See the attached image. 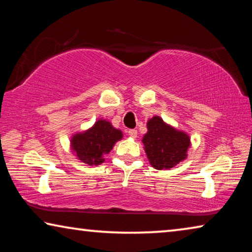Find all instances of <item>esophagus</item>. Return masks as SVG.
I'll list each match as a JSON object with an SVG mask.
<instances>
[{"label":"esophagus","mask_w":252,"mask_h":252,"mask_svg":"<svg viewBox=\"0 0 252 252\" xmlns=\"http://www.w3.org/2000/svg\"><path fill=\"white\" fill-rule=\"evenodd\" d=\"M127 133H129L130 136H132V138H136V135H138V131L134 130V129H131L127 131Z\"/></svg>","instance_id":"obj_1"}]
</instances>
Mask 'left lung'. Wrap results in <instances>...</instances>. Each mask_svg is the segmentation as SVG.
<instances>
[{"label":"left lung","mask_w":252,"mask_h":252,"mask_svg":"<svg viewBox=\"0 0 252 252\" xmlns=\"http://www.w3.org/2000/svg\"><path fill=\"white\" fill-rule=\"evenodd\" d=\"M148 132L144 134V144L150 164L157 170H168L188 157L190 138L186 132L169 126L160 117H153L147 123Z\"/></svg>","instance_id":"left-lung-1"}]
</instances>
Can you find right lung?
Instances as JSON below:
<instances>
[{
	"instance_id": "right-lung-1",
	"label": "right lung",
	"mask_w": 252,
	"mask_h": 252,
	"mask_svg": "<svg viewBox=\"0 0 252 252\" xmlns=\"http://www.w3.org/2000/svg\"><path fill=\"white\" fill-rule=\"evenodd\" d=\"M122 136V132L111 122L100 119L90 129L72 136L71 148L78 160L88 165H99L104 162L103 156L112 150Z\"/></svg>"
}]
</instances>
